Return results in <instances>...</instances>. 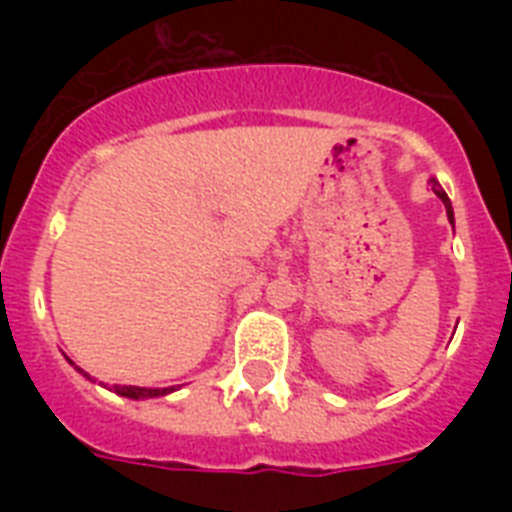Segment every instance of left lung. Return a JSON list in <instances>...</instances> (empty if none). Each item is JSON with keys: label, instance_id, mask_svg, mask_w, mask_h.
<instances>
[{"label": "left lung", "instance_id": "left-lung-1", "mask_svg": "<svg viewBox=\"0 0 512 512\" xmlns=\"http://www.w3.org/2000/svg\"><path fill=\"white\" fill-rule=\"evenodd\" d=\"M433 183V191H436V196L441 201H444V207H446V215H449V223H454V212H452V201H449V196L444 193V188L438 185V180H430Z\"/></svg>", "mask_w": 512, "mask_h": 512}]
</instances>
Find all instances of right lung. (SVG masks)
I'll use <instances>...</instances> for the list:
<instances>
[{
	"label": "right lung",
	"instance_id": "add662e5",
	"mask_svg": "<svg viewBox=\"0 0 512 512\" xmlns=\"http://www.w3.org/2000/svg\"><path fill=\"white\" fill-rule=\"evenodd\" d=\"M114 393L127 398H154L170 393V388H135V385H114Z\"/></svg>",
	"mask_w": 512,
	"mask_h": 512
}]
</instances>
